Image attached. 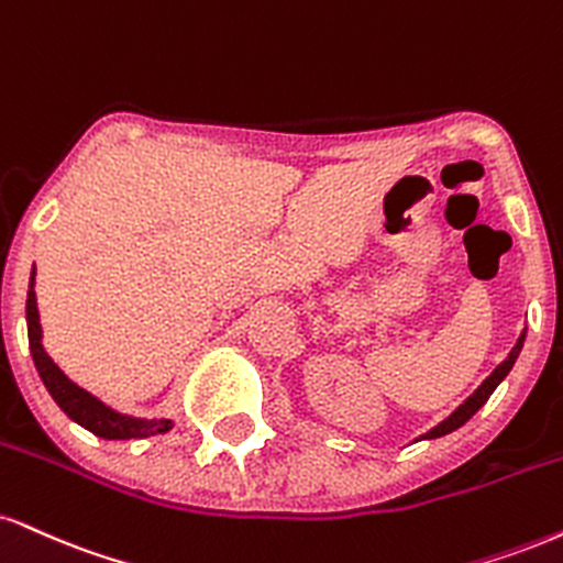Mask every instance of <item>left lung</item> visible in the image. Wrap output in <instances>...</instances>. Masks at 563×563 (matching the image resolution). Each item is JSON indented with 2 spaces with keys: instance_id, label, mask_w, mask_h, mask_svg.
<instances>
[{
  "instance_id": "8db88e82",
  "label": "left lung",
  "mask_w": 563,
  "mask_h": 563,
  "mask_svg": "<svg viewBox=\"0 0 563 563\" xmlns=\"http://www.w3.org/2000/svg\"><path fill=\"white\" fill-rule=\"evenodd\" d=\"M525 338H527V330H521V335L517 338V346H514V349H511V354L506 356L504 362H500L498 367L490 372V377H485L483 385H479V388H477L475 393H472V396L466 398V401H464L462 406H459V409L453 411L451 417H445L443 422L435 424V428H432L430 432H424L422 438H428V440H432V438H443V435H449V432H453V430L462 428L464 422H470V419L475 417L479 409H483L487 398L493 396V390H496L498 385L504 383V377L509 375V372H511V367H514V362H517V356H519L521 346H525Z\"/></svg>"
}]
</instances>
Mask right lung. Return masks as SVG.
I'll use <instances>...</instances> for the list:
<instances>
[{
	"mask_svg": "<svg viewBox=\"0 0 563 563\" xmlns=\"http://www.w3.org/2000/svg\"><path fill=\"white\" fill-rule=\"evenodd\" d=\"M36 267L31 269L29 280V299H25V322H29V346L33 364H36L38 377H42L44 388L49 390L54 404L65 411L73 422H78L80 428L93 432L97 438L104 440H131V438H148L159 435L173 428V419H144V417H131L123 411L112 409L110 404H104L101 398L80 388L78 383H73L57 364L52 362V356L46 354L42 343V322H38V303H36Z\"/></svg>",
	"mask_w": 563,
	"mask_h": 563,
	"instance_id": "obj_1",
	"label": "right lung"
}]
</instances>
